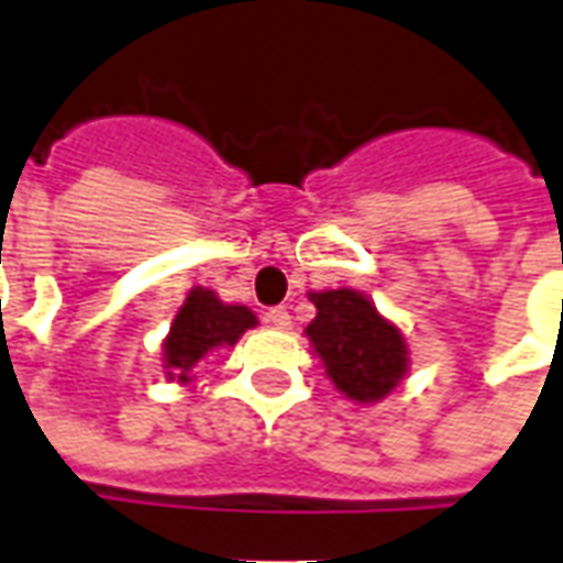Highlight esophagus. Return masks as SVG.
<instances>
[{"mask_svg": "<svg viewBox=\"0 0 563 563\" xmlns=\"http://www.w3.org/2000/svg\"><path fill=\"white\" fill-rule=\"evenodd\" d=\"M268 322L274 329H289V325H292V317H289V310L286 308H271Z\"/></svg>", "mask_w": 563, "mask_h": 563, "instance_id": "34e87169", "label": "esophagus"}]
</instances>
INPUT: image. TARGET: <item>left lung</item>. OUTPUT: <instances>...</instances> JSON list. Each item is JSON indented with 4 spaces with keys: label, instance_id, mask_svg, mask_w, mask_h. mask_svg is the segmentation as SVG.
<instances>
[{
    "label": "left lung",
    "instance_id": "8db88e82",
    "mask_svg": "<svg viewBox=\"0 0 563 563\" xmlns=\"http://www.w3.org/2000/svg\"><path fill=\"white\" fill-rule=\"evenodd\" d=\"M317 317L305 335L338 390L353 402H380L408 375L402 329L377 313L375 301L356 289L310 292Z\"/></svg>",
    "mask_w": 563,
    "mask_h": 563
}]
</instances>
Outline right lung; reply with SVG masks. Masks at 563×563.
I'll return each mask as SVG.
<instances>
[{"mask_svg":"<svg viewBox=\"0 0 563 563\" xmlns=\"http://www.w3.org/2000/svg\"><path fill=\"white\" fill-rule=\"evenodd\" d=\"M258 317L243 305H225L213 289L195 286L176 310L164 338V375L176 384H191L195 365L219 347H234L246 329H255Z\"/></svg>","mask_w":563,"mask_h":563,"instance_id":"obj_1","label":"right lung"}]
</instances>
